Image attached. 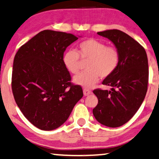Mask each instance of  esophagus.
<instances>
[{"instance_id": "34e87169", "label": "esophagus", "mask_w": 159, "mask_h": 159, "mask_svg": "<svg viewBox=\"0 0 159 159\" xmlns=\"http://www.w3.org/2000/svg\"><path fill=\"white\" fill-rule=\"evenodd\" d=\"M83 93H84V96H89L90 94L92 93V92L90 91V90H88V89H84L83 90Z\"/></svg>"}]
</instances>
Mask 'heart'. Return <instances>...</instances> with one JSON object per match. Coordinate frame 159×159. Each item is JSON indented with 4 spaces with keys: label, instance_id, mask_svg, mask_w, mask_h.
Masks as SVG:
<instances>
[{
    "label": "heart",
    "instance_id": "obj_1",
    "mask_svg": "<svg viewBox=\"0 0 159 159\" xmlns=\"http://www.w3.org/2000/svg\"><path fill=\"white\" fill-rule=\"evenodd\" d=\"M88 59L86 69L88 71L80 73L74 77L75 84L85 88H91L102 78L110 77L116 70L119 63V54L113 47L106 46L104 42L94 39H89L80 43L77 52L69 49L64 52L63 63L71 74L79 71V57Z\"/></svg>",
    "mask_w": 159,
    "mask_h": 159
}]
</instances>
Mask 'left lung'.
Listing matches in <instances>:
<instances>
[{"label": "left lung", "instance_id": "1", "mask_svg": "<svg viewBox=\"0 0 159 159\" xmlns=\"http://www.w3.org/2000/svg\"><path fill=\"white\" fill-rule=\"evenodd\" d=\"M97 34L114 44L119 63L114 73L102 82L111 86V90H93L98 102L93 114L102 125L116 128L127 123L145 99L149 76L148 57L143 47L121 30H107Z\"/></svg>", "mask_w": 159, "mask_h": 159}]
</instances>
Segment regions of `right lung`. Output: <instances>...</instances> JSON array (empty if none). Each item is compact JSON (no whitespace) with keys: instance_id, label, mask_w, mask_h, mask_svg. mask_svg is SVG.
I'll use <instances>...</instances> for the list:
<instances>
[{"instance_id":"obj_1","label":"right lung","mask_w":159,"mask_h":159,"mask_svg":"<svg viewBox=\"0 0 159 159\" xmlns=\"http://www.w3.org/2000/svg\"><path fill=\"white\" fill-rule=\"evenodd\" d=\"M77 39L71 34L44 30L16 53L11 78L14 99L39 129L51 131L63 125L83 96L82 88L70 82L63 63L66 49Z\"/></svg>"}]
</instances>
